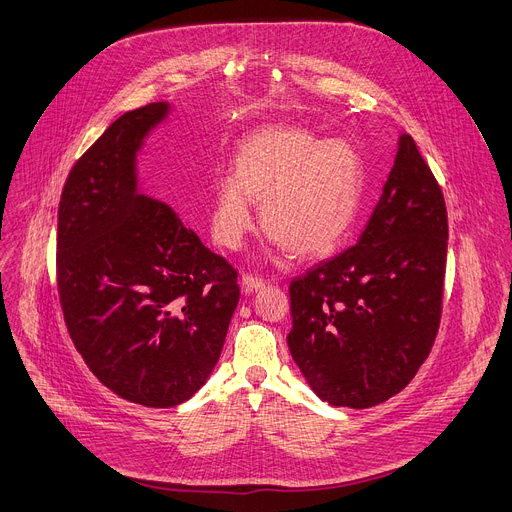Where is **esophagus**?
I'll use <instances>...</instances> for the list:
<instances>
[{
  "mask_svg": "<svg viewBox=\"0 0 512 512\" xmlns=\"http://www.w3.org/2000/svg\"><path fill=\"white\" fill-rule=\"evenodd\" d=\"M265 280L263 277H257V275H251V273H245L243 275V288H245V292H257V290H261V288H265Z\"/></svg>",
  "mask_w": 512,
  "mask_h": 512,
  "instance_id": "1",
  "label": "esophagus"
}]
</instances>
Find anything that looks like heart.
<instances>
[{
	"instance_id": "obj_1",
	"label": "heart",
	"mask_w": 512,
	"mask_h": 512,
	"mask_svg": "<svg viewBox=\"0 0 512 512\" xmlns=\"http://www.w3.org/2000/svg\"><path fill=\"white\" fill-rule=\"evenodd\" d=\"M365 192L359 153L343 138H318L296 126H269L241 143L232 173L214 183V239L239 249L261 202L265 235L294 257L333 251L353 226Z\"/></svg>"
}]
</instances>
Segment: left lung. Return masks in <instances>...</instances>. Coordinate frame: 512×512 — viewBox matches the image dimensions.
Wrapping results in <instances>:
<instances>
[{"instance_id": "8db88e82", "label": "left lung", "mask_w": 512, "mask_h": 512, "mask_svg": "<svg viewBox=\"0 0 512 512\" xmlns=\"http://www.w3.org/2000/svg\"><path fill=\"white\" fill-rule=\"evenodd\" d=\"M439 183L402 134L357 245L290 284V353L331 406H376L416 376L435 343L447 261Z\"/></svg>"}]
</instances>
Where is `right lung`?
Instances as JSON below:
<instances>
[{
	"mask_svg": "<svg viewBox=\"0 0 512 512\" xmlns=\"http://www.w3.org/2000/svg\"><path fill=\"white\" fill-rule=\"evenodd\" d=\"M171 106L122 114L73 165L59 202L57 284L67 331L124 400L192 398L239 304L237 269L163 202L138 192L136 153Z\"/></svg>",
	"mask_w": 512,
	"mask_h": 512,
	"instance_id": "1",
	"label": "right lung"
}]
</instances>
